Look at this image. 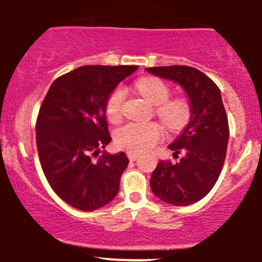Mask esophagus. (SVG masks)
<instances>
[{"label":"esophagus","mask_w":262,"mask_h":262,"mask_svg":"<svg viewBox=\"0 0 262 262\" xmlns=\"http://www.w3.org/2000/svg\"><path fill=\"white\" fill-rule=\"evenodd\" d=\"M138 157H139V155H137V153L128 152V158H129V161H132V162H133V161H137V158Z\"/></svg>","instance_id":"obj_1"}]
</instances>
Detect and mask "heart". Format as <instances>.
<instances>
[{
  "label": "heart",
  "instance_id": "obj_1",
  "mask_svg": "<svg viewBox=\"0 0 262 262\" xmlns=\"http://www.w3.org/2000/svg\"><path fill=\"white\" fill-rule=\"evenodd\" d=\"M134 90L156 105V114L171 130H180L190 119L189 102L185 99H168L170 87L156 77H143L134 82ZM125 101V90L115 87L107 96L105 113L107 119L116 123L123 115ZM163 138V128L156 121L149 123H128L119 128L115 133V143L118 147L133 153H142L150 149Z\"/></svg>",
  "mask_w": 262,
  "mask_h": 262
}]
</instances>
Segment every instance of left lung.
<instances>
[{
	"label": "left lung",
	"instance_id": "1",
	"mask_svg": "<svg viewBox=\"0 0 262 262\" xmlns=\"http://www.w3.org/2000/svg\"><path fill=\"white\" fill-rule=\"evenodd\" d=\"M148 73L176 82L189 99L190 120L168 146L176 163L160 161L150 178L153 194L172 205H190L205 196L218 180L229 138L221 90L208 76L187 66L146 68Z\"/></svg>",
	"mask_w": 262,
	"mask_h": 262
}]
</instances>
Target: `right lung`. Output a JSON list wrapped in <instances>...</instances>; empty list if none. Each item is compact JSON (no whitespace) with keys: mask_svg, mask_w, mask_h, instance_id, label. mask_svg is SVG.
Returning <instances> with one entry per match:
<instances>
[{"mask_svg":"<svg viewBox=\"0 0 262 262\" xmlns=\"http://www.w3.org/2000/svg\"><path fill=\"white\" fill-rule=\"evenodd\" d=\"M138 66H83L49 87L36 120V147L53 191L83 212L116 196L129 161L124 152L102 155L112 142L105 104L110 92Z\"/></svg>","mask_w":262,"mask_h":262,"instance_id":"add662e5","label":"right lung"}]
</instances>
